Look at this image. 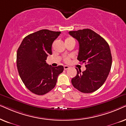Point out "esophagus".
Masks as SVG:
<instances>
[{"label": "esophagus", "mask_w": 126, "mask_h": 126, "mask_svg": "<svg viewBox=\"0 0 126 126\" xmlns=\"http://www.w3.org/2000/svg\"><path fill=\"white\" fill-rule=\"evenodd\" d=\"M68 68H69V66H64V70H67Z\"/></svg>", "instance_id": "1"}]
</instances>
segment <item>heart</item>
Here are the masks:
<instances>
[{"instance_id":"heart-1","label":"heart","mask_w":126,"mask_h":126,"mask_svg":"<svg viewBox=\"0 0 126 126\" xmlns=\"http://www.w3.org/2000/svg\"><path fill=\"white\" fill-rule=\"evenodd\" d=\"M72 38H71V37L67 38L66 40H65V41H68V40H71V39H72ZM64 62H66V63H68V62H70V57H67V58H65L64 59Z\"/></svg>"}]
</instances>
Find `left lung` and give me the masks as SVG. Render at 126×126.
I'll use <instances>...</instances> for the list:
<instances>
[{"instance_id":"8db88e82","label":"left lung","mask_w":126,"mask_h":126,"mask_svg":"<svg viewBox=\"0 0 126 126\" xmlns=\"http://www.w3.org/2000/svg\"><path fill=\"white\" fill-rule=\"evenodd\" d=\"M69 34L79 43L77 59L86 64L84 71L76 68L77 74L71 79L72 84L82 93L95 92L105 82L111 68L110 46L102 37L91 29L70 31Z\"/></svg>"}]
</instances>
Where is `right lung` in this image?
<instances>
[{
  "label": "right lung",
  "instance_id": "add662e5",
  "mask_svg": "<svg viewBox=\"0 0 126 126\" xmlns=\"http://www.w3.org/2000/svg\"><path fill=\"white\" fill-rule=\"evenodd\" d=\"M60 32L42 29L23 38L16 53V66L25 86L32 93L44 95L56 84L58 75L63 71V66L52 67L46 63L52 55L53 42Z\"/></svg>",
  "mask_w": 126,
  "mask_h": 126
}]
</instances>
